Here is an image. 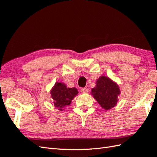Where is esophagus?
Here are the masks:
<instances>
[{"label": "esophagus", "mask_w": 157, "mask_h": 157, "mask_svg": "<svg viewBox=\"0 0 157 157\" xmlns=\"http://www.w3.org/2000/svg\"><path fill=\"white\" fill-rule=\"evenodd\" d=\"M80 92H81L83 94L88 93V89L86 88H81V90H80Z\"/></svg>", "instance_id": "34e87169"}]
</instances>
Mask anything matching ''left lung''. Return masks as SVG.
<instances>
[{"label":"left lung","instance_id":"obj_1","mask_svg":"<svg viewBox=\"0 0 157 157\" xmlns=\"http://www.w3.org/2000/svg\"><path fill=\"white\" fill-rule=\"evenodd\" d=\"M120 93L116 82L105 76H101L97 80L96 87L92 89L91 94L102 108L109 110L117 105Z\"/></svg>","mask_w":157,"mask_h":157}]
</instances>
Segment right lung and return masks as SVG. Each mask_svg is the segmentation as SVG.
Returning a JSON list of instances; mask_svg holds the SVG:
<instances>
[{
	"label": "right lung",
	"instance_id": "right-lung-1",
	"mask_svg": "<svg viewBox=\"0 0 157 157\" xmlns=\"http://www.w3.org/2000/svg\"><path fill=\"white\" fill-rule=\"evenodd\" d=\"M50 93L54 106L59 111H63L64 107L70 105L71 101L78 92L75 87L69 88L64 83L56 82Z\"/></svg>",
	"mask_w": 157,
	"mask_h": 157
}]
</instances>
